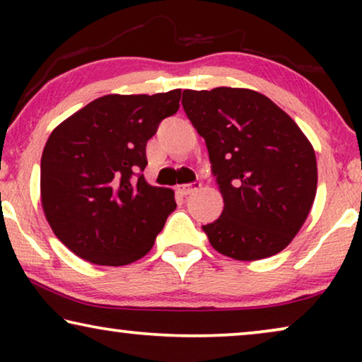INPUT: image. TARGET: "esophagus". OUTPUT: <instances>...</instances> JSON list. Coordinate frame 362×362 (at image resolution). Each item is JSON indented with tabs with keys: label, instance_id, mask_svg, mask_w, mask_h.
Wrapping results in <instances>:
<instances>
[{
	"label": "esophagus",
	"instance_id": "34e87169",
	"mask_svg": "<svg viewBox=\"0 0 362 362\" xmlns=\"http://www.w3.org/2000/svg\"><path fill=\"white\" fill-rule=\"evenodd\" d=\"M199 187H201V182H191V185H180L176 187V191H177V194L187 196V194H191V192L199 189Z\"/></svg>",
	"mask_w": 362,
	"mask_h": 362
}]
</instances>
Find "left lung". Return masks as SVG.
I'll list each match as a JSON object with an SVG mask.
<instances>
[{"mask_svg":"<svg viewBox=\"0 0 362 362\" xmlns=\"http://www.w3.org/2000/svg\"><path fill=\"white\" fill-rule=\"evenodd\" d=\"M182 108L206 140L224 199L202 227L219 254L260 260L298 234L316 196L318 170L308 138L269 97L250 88L185 90Z\"/></svg>","mask_w":362,"mask_h":362,"instance_id":"obj_1","label":"left lung"}]
</instances>
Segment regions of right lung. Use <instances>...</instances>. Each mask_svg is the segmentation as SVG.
Wrapping results in <instances>:
<instances>
[{
    "label": "right lung",
    "mask_w": 362,
    "mask_h": 362,
    "mask_svg": "<svg viewBox=\"0 0 362 362\" xmlns=\"http://www.w3.org/2000/svg\"><path fill=\"white\" fill-rule=\"evenodd\" d=\"M181 88L110 93L54 128L41 158V204L57 239L81 259L120 267L151 250L175 211L170 187L148 185L146 141L180 108Z\"/></svg>",
    "instance_id": "add662e5"
}]
</instances>
